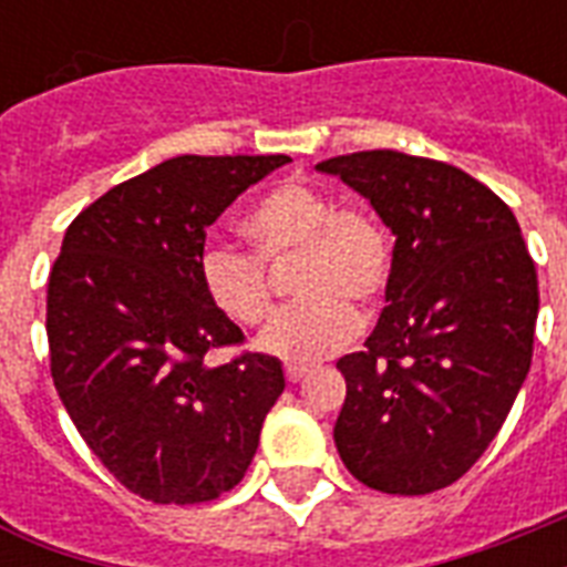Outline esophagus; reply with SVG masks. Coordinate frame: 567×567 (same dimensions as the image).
<instances>
[{"label": "esophagus", "instance_id": "obj_1", "mask_svg": "<svg viewBox=\"0 0 567 567\" xmlns=\"http://www.w3.org/2000/svg\"><path fill=\"white\" fill-rule=\"evenodd\" d=\"M309 373V364H285V379L288 382H300Z\"/></svg>", "mask_w": 567, "mask_h": 567}]
</instances>
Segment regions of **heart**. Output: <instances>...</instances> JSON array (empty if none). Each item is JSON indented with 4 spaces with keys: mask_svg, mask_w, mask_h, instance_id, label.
Listing matches in <instances>:
<instances>
[{
    "mask_svg": "<svg viewBox=\"0 0 567 567\" xmlns=\"http://www.w3.org/2000/svg\"><path fill=\"white\" fill-rule=\"evenodd\" d=\"M240 229L256 252L214 244L199 258V282L212 306L238 327L265 323L274 309L267 265L297 256L285 306L258 347L285 362H315L355 336L353 306L373 309L391 285L394 249L385 226L364 205H336L327 190L291 179L267 190Z\"/></svg>",
    "mask_w": 567,
    "mask_h": 567,
    "instance_id": "1",
    "label": "heart"
}]
</instances>
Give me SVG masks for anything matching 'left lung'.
<instances>
[{
	"label": "left lung",
	"instance_id": "obj_1",
	"mask_svg": "<svg viewBox=\"0 0 567 567\" xmlns=\"http://www.w3.org/2000/svg\"><path fill=\"white\" fill-rule=\"evenodd\" d=\"M318 171L371 199L396 238L377 329L338 359V456L377 492L447 488L488 450L529 373L536 261L509 205L453 164L368 150Z\"/></svg>",
	"mask_w": 567,
	"mask_h": 567
}]
</instances>
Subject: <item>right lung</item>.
Segmentation results:
<instances>
[{
    "label": "right lung",
    "mask_w": 567,
    "mask_h": 567,
    "mask_svg": "<svg viewBox=\"0 0 567 567\" xmlns=\"http://www.w3.org/2000/svg\"><path fill=\"white\" fill-rule=\"evenodd\" d=\"M288 155H179L102 194L70 226L47 288L52 382L93 456L153 503L217 501L244 480L274 355L205 362L244 332L199 282L205 229Z\"/></svg>",
    "instance_id": "1"
}]
</instances>
